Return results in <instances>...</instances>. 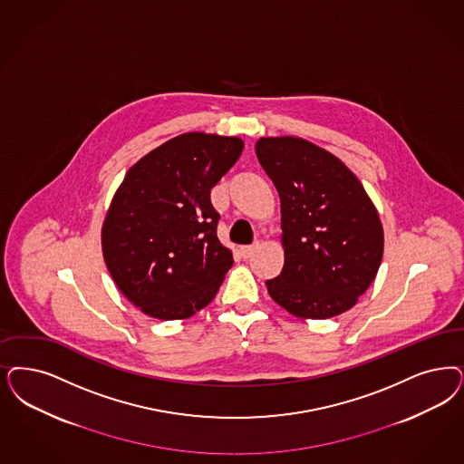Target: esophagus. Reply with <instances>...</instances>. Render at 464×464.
I'll use <instances>...</instances> for the list:
<instances>
[{"label":"esophagus","instance_id":"34e87169","mask_svg":"<svg viewBox=\"0 0 464 464\" xmlns=\"http://www.w3.org/2000/svg\"><path fill=\"white\" fill-rule=\"evenodd\" d=\"M256 252V246L254 245H246V246H241L240 254L243 258H250Z\"/></svg>","mask_w":464,"mask_h":464}]
</instances>
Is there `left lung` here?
Returning <instances> with one entry per match:
<instances>
[{"instance_id":"8db88e82","label":"left lung","mask_w":464,"mask_h":464,"mask_svg":"<svg viewBox=\"0 0 464 464\" xmlns=\"http://www.w3.org/2000/svg\"><path fill=\"white\" fill-rule=\"evenodd\" d=\"M256 154L281 198L285 267L266 281L272 300L304 319L350 310L383 254L365 188L336 156L302 139H260Z\"/></svg>"}]
</instances>
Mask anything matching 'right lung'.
Returning a JSON list of instances; mask_svg holds the SVG:
<instances>
[{"label": "right lung", "mask_w": 464, "mask_h": 464, "mask_svg": "<svg viewBox=\"0 0 464 464\" xmlns=\"http://www.w3.org/2000/svg\"><path fill=\"white\" fill-rule=\"evenodd\" d=\"M243 140L185 133L128 169L102 226V254L120 291L145 315L187 319L208 306L233 256L218 238L210 188Z\"/></svg>", "instance_id": "add662e5"}]
</instances>
